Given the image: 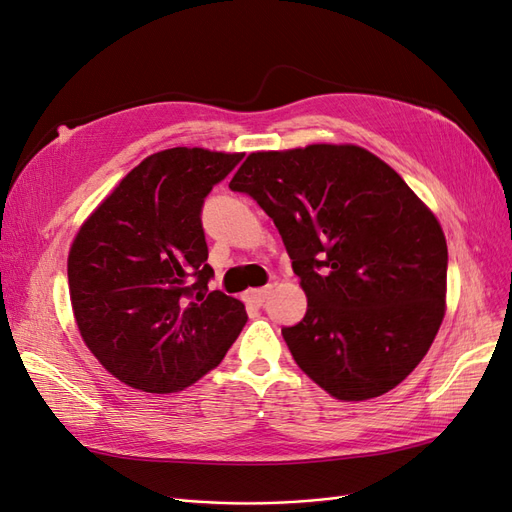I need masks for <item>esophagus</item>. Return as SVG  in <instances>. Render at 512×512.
Masks as SVG:
<instances>
[{"instance_id":"1","label":"esophagus","mask_w":512,"mask_h":512,"mask_svg":"<svg viewBox=\"0 0 512 512\" xmlns=\"http://www.w3.org/2000/svg\"><path fill=\"white\" fill-rule=\"evenodd\" d=\"M269 292H271V286H267V288H256V290H250V292H245V301H247V303H252V305H256V307H260L262 303L267 301Z\"/></svg>"}]
</instances>
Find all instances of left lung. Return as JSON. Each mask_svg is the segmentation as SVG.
<instances>
[{
	"instance_id": "left-lung-1",
	"label": "left lung",
	"mask_w": 512,
	"mask_h": 512,
	"mask_svg": "<svg viewBox=\"0 0 512 512\" xmlns=\"http://www.w3.org/2000/svg\"><path fill=\"white\" fill-rule=\"evenodd\" d=\"M277 226L305 318L292 359L342 401L380 397L423 361L446 314L442 226L410 185L359 145L254 151L230 181Z\"/></svg>"
}]
</instances>
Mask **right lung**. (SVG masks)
<instances>
[{
	"label": "right lung",
	"mask_w": 512,
	"mask_h": 512,
	"mask_svg": "<svg viewBox=\"0 0 512 512\" xmlns=\"http://www.w3.org/2000/svg\"><path fill=\"white\" fill-rule=\"evenodd\" d=\"M243 153L173 147L134 166L81 224L68 254L76 327L100 365L145 393H177L215 369L247 320L209 292L205 196Z\"/></svg>",
	"instance_id": "obj_1"
}]
</instances>
